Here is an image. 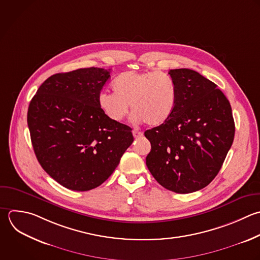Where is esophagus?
<instances>
[{
    "mask_svg": "<svg viewBox=\"0 0 260 260\" xmlns=\"http://www.w3.org/2000/svg\"><path fill=\"white\" fill-rule=\"evenodd\" d=\"M132 134H133L134 138H140V137L143 136V133L140 132V131H137V130H133V131H132Z\"/></svg>",
    "mask_w": 260,
    "mask_h": 260,
    "instance_id": "obj_1",
    "label": "esophagus"
}]
</instances>
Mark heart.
<instances>
[{"label":"heart","mask_w":260,"mask_h":260,"mask_svg":"<svg viewBox=\"0 0 260 260\" xmlns=\"http://www.w3.org/2000/svg\"><path fill=\"white\" fill-rule=\"evenodd\" d=\"M113 92L102 91L98 103L103 113L113 122H121L134 112L132 119L150 126L166 123L177 105V86L173 78L158 71H126L113 81Z\"/></svg>","instance_id":"obj_1"}]
</instances>
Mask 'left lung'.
Masks as SVG:
<instances>
[{
    "label": "left lung",
    "instance_id": "8db88e82",
    "mask_svg": "<svg viewBox=\"0 0 260 260\" xmlns=\"http://www.w3.org/2000/svg\"><path fill=\"white\" fill-rule=\"evenodd\" d=\"M177 86V105L164 124L144 132L151 149L146 166L166 189L191 193L207 186L232 146V108L216 84L190 69L169 71Z\"/></svg>",
    "mask_w": 260,
    "mask_h": 260
}]
</instances>
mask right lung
I'll list each match as a JSON object with an SVG mask.
<instances>
[{
  "instance_id": "obj_1",
  "label": "right lung",
  "mask_w": 260,
  "mask_h": 260,
  "mask_svg": "<svg viewBox=\"0 0 260 260\" xmlns=\"http://www.w3.org/2000/svg\"><path fill=\"white\" fill-rule=\"evenodd\" d=\"M110 73L91 67L52 75L29 104L27 124L37 158L70 190L102 185L134 140L130 127L111 121L99 107Z\"/></svg>"
}]
</instances>
